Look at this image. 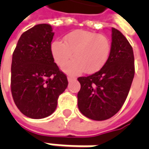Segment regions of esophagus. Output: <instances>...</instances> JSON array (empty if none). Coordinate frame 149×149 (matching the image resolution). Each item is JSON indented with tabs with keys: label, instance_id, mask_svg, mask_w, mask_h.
Returning <instances> with one entry per match:
<instances>
[{
	"label": "esophagus",
	"instance_id": "1",
	"mask_svg": "<svg viewBox=\"0 0 149 149\" xmlns=\"http://www.w3.org/2000/svg\"><path fill=\"white\" fill-rule=\"evenodd\" d=\"M67 79H68V80H69V81H72V80L76 79V77H75V76H74V75H71V74H69V75H68V77H67Z\"/></svg>",
	"mask_w": 149,
	"mask_h": 149
}]
</instances>
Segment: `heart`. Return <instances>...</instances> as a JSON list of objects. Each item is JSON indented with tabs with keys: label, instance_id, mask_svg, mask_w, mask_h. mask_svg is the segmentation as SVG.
<instances>
[{
	"label": "heart",
	"instance_id": "b5f03b06",
	"mask_svg": "<svg viewBox=\"0 0 149 149\" xmlns=\"http://www.w3.org/2000/svg\"><path fill=\"white\" fill-rule=\"evenodd\" d=\"M65 42L56 40L50 45L51 54L55 63L62 66L72 56L75 59L65 65V72L77 74L84 71L95 73L104 65L111 50L110 40L104 35L96 32L77 30L70 32Z\"/></svg>",
	"mask_w": 149,
	"mask_h": 149
}]
</instances>
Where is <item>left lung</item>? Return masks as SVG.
Instances as JSON below:
<instances>
[{
  "label": "left lung",
  "mask_w": 149,
  "mask_h": 149,
  "mask_svg": "<svg viewBox=\"0 0 149 149\" xmlns=\"http://www.w3.org/2000/svg\"><path fill=\"white\" fill-rule=\"evenodd\" d=\"M134 77L133 48L121 32L112 28L111 50L105 65L91 75L78 78L79 111L97 121L113 117L127 99Z\"/></svg>",
  "instance_id": "obj_1"
}]
</instances>
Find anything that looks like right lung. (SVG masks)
Instances as JSON below:
<instances>
[{
    "instance_id": "right-lung-1",
    "label": "right lung",
    "mask_w": 149,
    "mask_h": 149,
    "mask_svg": "<svg viewBox=\"0 0 149 149\" xmlns=\"http://www.w3.org/2000/svg\"><path fill=\"white\" fill-rule=\"evenodd\" d=\"M54 34L49 24L36 25L21 35L12 54V97L19 110L31 118L52 114L68 86L51 54Z\"/></svg>"
}]
</instances>
